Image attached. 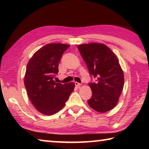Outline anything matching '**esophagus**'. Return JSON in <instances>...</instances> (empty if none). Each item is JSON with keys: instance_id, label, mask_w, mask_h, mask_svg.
Here are the masks:
<instances>
[{"instance_id": "1", "label": "esophagus", "mask_w": 149, "mask_h": 149, "mask_svg": "<svg viewBox=\"0 0 149 149\" xmlns=\"http://www.w3.org/2000/svg\"><path fill=\"white\" fill-rule=\"evenodd\" d=\"M74 84H75V86H76V87H80V85H81V84H80V83H78V82H77V81H75V82H74Z\"/></svg>"}]
</instances>
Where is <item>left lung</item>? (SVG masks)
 Returning a JSON list of instances; mask_svg holds the SVG:
<instances>
[{
  "label": "left lung",
  "instance_id": "obj_1",
  "mask_svg": "<svg viewBox=\"0 0 149 149\" xmlns=\"http://www.w3.org/2000/svg\"><path fill=\"white\" fill-rule=\"evenodd\" d=\"M77 48L90 75L96 79L95 83L89 84L93 93L88 104L100 113L113 109L119 100L124 83L123 72L117 57L104 44H84Z\"/></svg>",
  "mask_w": 149,
  "mask_h": 149
}]
</instances>
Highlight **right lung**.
<instances>
[{"label":"right lung","instance_id":"add662e5","mask_svg":"<svg viewBox=\"0 0 149 149\" xmlns=\"http://www.w3.org/2000/svg\"><path fill=\"white\" fill-rule=\"evenodd\" d=\"M70 45L47 44L35 52L27 64L24 84L32 104L42 114L50 116L64 107L74 91V83L62 84L53 78L58 73L60 60Z\"/></svg>","mask_w":149,"mask_h":149}]
</instances>
